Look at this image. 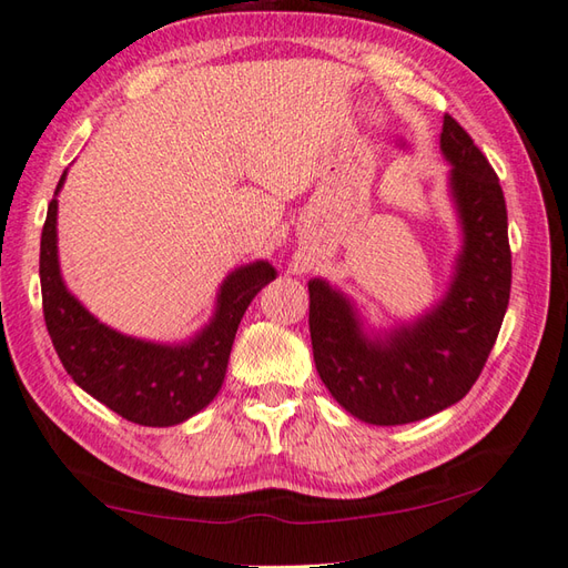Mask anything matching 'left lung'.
Masks as SVG:
<instances>
[{"label": "left lung", "mask_w": 568, "mask_h": 568, "mask_svg": "<svg viewBox=\"0 0 568 568\" xmlns=\"http://www.w3.org/2000/svg\"><path fill=\"white\" fill-rule=\"evenodd\" d=\"M440 150L463 221V253L446 300L414 325L369 339L347 297L310 281V339L320 379L342 408L374 426H402L470 392L503 327L513 285L507 206L493 164L446 113Z\"/></svg>", "instance_id": "left-lung-1"}]
</instances>
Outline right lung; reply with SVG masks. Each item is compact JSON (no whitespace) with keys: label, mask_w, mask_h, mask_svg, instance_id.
<instances>
[{"label":"right lung","mask_w":568,"mask_h":568,"mask_svg":"<svg viewBox=\"0 0 568 568\" xmlns=\"http://www.w3.org/2000/svg\"><path fill=\"white\" fill-rule=\"evenodd\" d=\"M63 180L65 172L55 194ZM55 209L59 202L53 196L41 231V300L53 349L71 379L140 426L182 424L214 402L224 384L239 322L255 293L275 277L273 265L255 261L233 271L221 285L214 320L192 342L166 347L132 339L98 322L65 291L55 251Z\"/></svg>","instance_id":"obj_1"}]
</instances>
